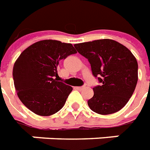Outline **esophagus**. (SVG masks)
<instances>
[{
    "mask_svg": "<svg viewBox=\"0 0 150 150\" xmlns=\"http://www.w3.org/2000/svg\"><path fill=\"white\" fill-rule=\"evenodd\" d=\"M76 88L77 90H82L84 89V87H76Z\"/></svg>",
    "mask_w": 150,
    "mask_h": 150,
    "instance_id": "esophagus-1",
    "label": "esophagus"
}]
</instances>
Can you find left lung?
Wrapping results in <instances>:
<instances>
[{
    "label": "left lung",
    "mask_w": 150,
    "mask_h": 150,
    "mask_svg": "<svg viewBox=\"0 0 150 150\" xmlns=\"http://www.w3.org/2000/svg\"><path fill=\"white\" fill-rule=\"evenodd\" d=\"M88 58L92 74L101 83L93 88L94 96L88 105L100 115L120 111L132 96L138 82V62L130 50L109 39L74 44Z\"/></svg>",
    "instance_id": "obj_1"
}]
</instances>
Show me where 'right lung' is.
<instances>
[{"label": "right lung", "instance_id": "add662e5", "mask_svg": "<svg viewBox=\"0 0 150 150\" xmlns=\"http://www.w3.org/2000/svg\"><path fill=\"white\" fill-rule=\"evenodd\" d=\"M71 43L45 39L20 54L13 67V80L20 101L40 116H50L62 108L73 88L57 81L59 61L76 54Z\"/></svg>", "mask_w": 150, "mask_h": 150}]
</instances>
